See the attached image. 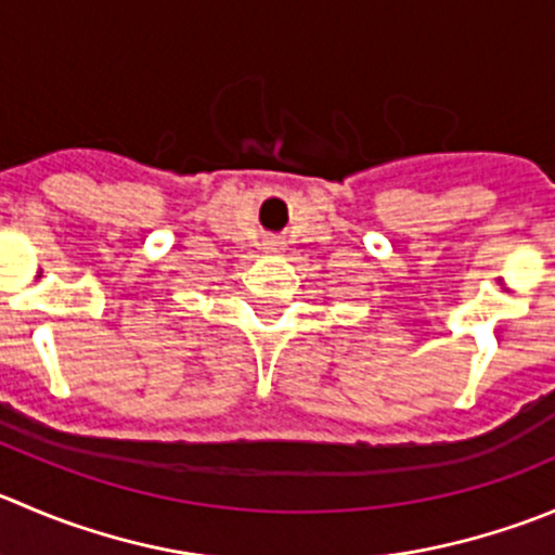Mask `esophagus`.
I'll list each match as a JSON object with an SVG mask.
<instances>
[{"label": "esophagus", "mask_w": 555, "mask_h": 555, "mask_svg": "<svg viewBox=\"0 0 555 555\" xmlns=\"http://www.w3.org/2000/svg\"><path fill=\"white\" fill-rule=\"evenodd\" d=\"M266 249H268V251L279 249V241H268V244H266Z\"/></svg>", "instance_id": "34e87169"}]
</instances>
